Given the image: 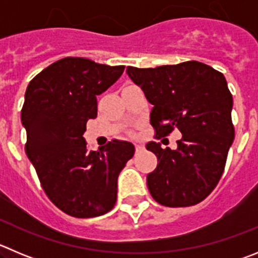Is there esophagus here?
Masks as SVG:
<instances>
[{
	"instance_id": "esophagus-1",
	"label": "esophagus",
	"mask_w": 258,
	"mask_h": 258,
	"mask_svg": "<svg viewBox=\"0 0 258 258\" xmlns=\"http://www.w3.org/2000/svg\"><path fill=\"white\" fill-rule=\"evenodd\" d=\"M135 148H136L137 153H140V151H143L144 149H145V146L141 145V144H136V146H135Z\"/></svg>"
}]
</instances>
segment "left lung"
<instances>
[{
    "label": "left lung",
    "mask_w": 258,
    "mask_h": 258,
    "mask_svg": "<svg viewBox=\"0 0 258 258\" xmlns=\"http://www.w3.org/2000/svg\"><path fill=\"white\" fill-rule=\"evenodd\" d=\"M127 75L153 104L150 123L156 135L179 130L177 149L150 141L146 149L158 156L149 173V191L169 208L196 205L206 199L224 172L234 140L233 96L224 75L197 61L155 69L127 67Z\"/></svg>",
    "instance_id": "8db88e82"
}]
</instances>
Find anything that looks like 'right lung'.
<instances>
[{
	"instance_id": "1",
	"label": "right lung",
	"mask_w": 258,
	"mask_h": 258,
	"mask_svg": "<svg viewBox=\"0 0 258 258\" xmlns=\"http://www.w3.org/2000/svg\"><path fill=\"white\" fill-rule=\"evenodd\" d=\"M88 58L66 57L29 83L21 109L25 151L50 201L75 218H94L113 209L117 179L134 156L128 141L113 140L98 151L83 137L98 114L96 95L123 74Z\"/></svg>"
}]
</instances>
